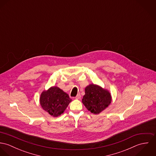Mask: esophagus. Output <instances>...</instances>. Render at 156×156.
<instances>
[{
    "label": "esophagus",
    "instance_id": "1",
    "mask_svg": "<svg viewBox=\"0 0 156 156\" xmlns=\"http://www.w3.org/2000/svg\"><path fill=\"white\" fill-rule=\"evenodd\" d=\"M80 97H81V95H80V94H78L77 95V96L76 97V99H80Z\"/></svg>",
    "mask_w": 156,
    "mask_h": 156
}]
</instances>
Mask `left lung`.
<instances>
[{
  "instance_id": "left-lung-1",
  "label": "left lung",
  "mask_w": 156,
  "mask_h": 156,
  "mask_svg": "<svg viewBox=\"0 0 156 156\" xmlns=\"http://www.w3.org/2000/svg\"><path fill=\"white\" fill-rule=\"evenodd\" d=\"M85 92L82 103L94 114H99L111 103V94L109 91L99 85L90 84L85 88Z\"/></svg>"
}]
</instances>
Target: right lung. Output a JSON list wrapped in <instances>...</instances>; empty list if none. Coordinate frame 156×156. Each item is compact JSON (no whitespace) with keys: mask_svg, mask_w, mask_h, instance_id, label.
<instances>
[{"mask_svg":"<svg viewBox=\"0 0 156 156\" xmlns=\"http://www.w3.org/2000/svg\"><path fill=\"white\" fill-rule=\"evenodd\" d=\"M71 101L67 93L57 87L44 90L40 98L41 108L53 117L62 114Z\"/></svg>","mask_w":156,"mask_h":156,"instance_id":"obj_1","label":"right lung"}]
</instances>
